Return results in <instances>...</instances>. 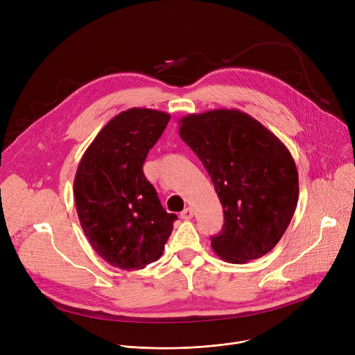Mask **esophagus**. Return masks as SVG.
I'll return each mask as SVG.
<instances>
[{"label": "esophagus", "instance_id": "1", "mask_svg": "<svg viewBox=\"0 0 355 355\" xmlns=\"http://www.w3.org/2000/svg\"><path fill=\"white\" fill-rule=\"evenodd\" d=\"M192 216H193V211H192V208H185V209L181 212V218H182V219H185V220L191 219Z\"/></svg>", "mask_w": 355, "mask_h": 355}]
</instances>
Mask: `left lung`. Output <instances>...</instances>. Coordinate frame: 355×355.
Listing matches in <instances>:
<instances>
[{"label":"left lung","instance_id":"obj_1","mask_svg":"<svg viewBox=\"0 0 355 355\" xmlns=\"http://www.w3.org/2000/svg\"><path fill=\"white\" fill-rule=\"evenodd\" d=\"M180 137L207 168L222 202L225 225L212 237L216 254L244 264L271 251L295 214L299 181L286 146L239 110L180 119Z\"/></svg>","mask_w":355,"mask_h":355}]
</instances>
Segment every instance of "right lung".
<instances>
[{
  "mask_svg": "<svg viewBox=\"0 0 355 355\" xmlns=\"http://www.w3.org/2000/svg\"><path fill=\"white\" fill-rule=\"evenodd\" d=\"M168 121V114L147 108L121 112L95 136L76 173L81 227L96 254L121 270L159 260L177 219L143 174L148 150Z\"/></svg>",
  "mask_w": 355,
  "mask_h": 355,
  "instance_id": "add662e5",
  "label": "right lung"
}]
</instances>
